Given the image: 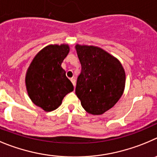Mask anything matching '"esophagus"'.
Instances as JSON below:
<instances>
[{
  "instance_id": "34e87169",
  "label": "esophagus",
  "mask_w": 157,
  "mask_h": 157,
  "mask_svg": "<svg viewBox=\"0 0 157 157\" xmlns=\"http://www.w3.org/2000/svg\"><path fill=\"white\" fill-rule=\"evenodd\" d=\"M70 80H71L72 84H73V86H74V87H75V86H76V80H75V79L71 78V79H70Z\"/></svg>"
}]
</instances>
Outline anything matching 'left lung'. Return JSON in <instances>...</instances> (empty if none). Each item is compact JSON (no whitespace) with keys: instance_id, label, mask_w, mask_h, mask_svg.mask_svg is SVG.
I'll return each mask as SVG.
<instances>
[{"instance_id":"obj_1","label":"left lung","mask_w":157,"mask_h":157,"mask_svg":"<svg viewBox=\"0 0 157 157\" xmlns=\"http://www.w3.org/2000/svg\"><path fill=\"white\" fill-rule=\"evenodd\" d=\"M81 72L75 92L83 108L100 115L112 108L122 96L125 72L117 59L102 49L77 45Z\"/></svg>"}]
</instances>
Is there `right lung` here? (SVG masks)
Instances as JSON below:
<instances>
[{
	"mask_svg": "<svg viewBox=\"0 0 157 157\" xmlns=\"http://www.w3.org/2000/svg\"><path fill=\"white\" fill-rule=\"evenodd\" d=\"M68 45H49L33 59L27 70L28 94L35 105L50 112L61 105L63 98L73 91L61 64L68 55Z\"/></svg>",
	"mask_w": 157,
	"mask_h": 157,
	"instance_id": "1",
	"label": "right lung"
}]
</instances>
